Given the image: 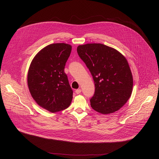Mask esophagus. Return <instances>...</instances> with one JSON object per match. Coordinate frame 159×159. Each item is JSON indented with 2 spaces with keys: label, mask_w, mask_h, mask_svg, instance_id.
Instances as JSON below:
<instances>
[{
  "label": "esophagus",
  "mask_w": 159,
  "mask_h": 159,
  "mask_svg": "<svg viewBox=\"0 0 159 159\" xmlns=\"http://www.w3.org/2000/svg\"><path fill=\"white\" fill-rule=\"evenodd\" d=\"M75 93H76L77 94H79L81 93V89H77L75 90Z\"/></svg>",
  "instance_id": "esophagus-1"
}]
</instances>
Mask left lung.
I'll return each instance as SVG.
<instances>
[{"mask_svg":"<svg viewBox=\"0 0 159 159\" xmlns=\"http://www.w3.org/2000/svg\"><path fill=\"white\" fill-rule=\"evenodd\" d=\"M95 83L91 106L102 114L120 110L131 97L133 77L128 62L115 49L102 44H86L77 47Z\"/></svg>","mask_w":159,"mask_h":159,"instance_id":"8db88e82","label":"left lung"}]
</instances>
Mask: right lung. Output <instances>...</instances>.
I'll return each instance as SVG.
<instances>
[{
  "mask_svg": "<svg viewBox=\"0 0 159 159\" xmlns=\"http://www.w3.org/2000/svg\"><path fill=\"white\" fill-rule=\"evenodd\" d=\"M71 52L70 44H49L35 56L30 66V92L40 107L52 113L66 109L72 101L73 90L64 73Z\"/></svg>",
  "mask_w": 159,
  "mask_h": 159,
  "instance_id": "obj_1",
  "label": "right lung"
}]
</instances>
